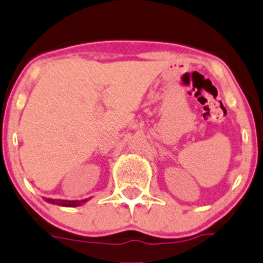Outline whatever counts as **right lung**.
I'll return each instance as SVG.
<instances>
[{
	"instance_id": "1",
	"label": "right lung",
	"mask_w": 263,
	"mask_h": 263,
	"mask_svg": "<svg viewBox=\"0 0 263 263\" xmlns=\"http://www.w3.org/2000/svg\"><path fill=\"white\" fill-rule=\"evenodd\" d=\"M46 202L51 203V204L61 205V207H78V205H82L87 202L88 199L83 200H63V199H51V198H45Z\"/></svg>"
}]
</instances>
